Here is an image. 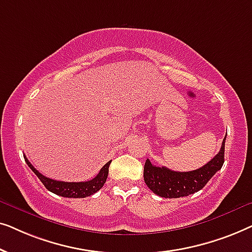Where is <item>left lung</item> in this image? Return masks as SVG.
<instances>
[{"instance_id":"obj_1","label":"left lung","mask_w":252,"mask_h":252,"mask_svg":"<svg viewBox=\"0 0 252 252\" xmlns=\"http://www.w3.org/2000/svg\"><path fill=\"white\" fill-rule=\"evenodd\" d=\"M225 139L220 151L204 166L189 172H177L164 166H154L146 160L143 178L155 194L164 198H179L197 192L222 167L225 161Z\"/></svg>"}]
</instances>
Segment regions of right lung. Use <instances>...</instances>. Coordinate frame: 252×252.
Listing matches in <instances>:
<instances>
[{
  "label": "right lung",
  "instance_id": "obj_1",
  "mask_svg": "<svg viewBox=\"0 0 252 252\" xmlns=\"http://www.w3.org/2000/svg\"><path fill=\"white\" fill-rule=\"evenodd\" d=\"M24 158H25V161L26 164L29 165V167L34 172V173H35L36 177L40 179L41 182H42L44 187H46L48 190L54 192V194L56 195L63 196V197H68V198L88 197V196H91L93 194H95L96 191H98L105 184L106 178H108V174H109V166L110 164H111V160L108 161V163L101 168V171L98 172V174L89 181L65 182V181L53 180V179L44 177V175L41 174L39 171L35 170V167L30 163L29 159H27L25 156H24Z\"/></svg>",
  "mask_w": 252,
  "mask_h": 252
}]
</instances>
